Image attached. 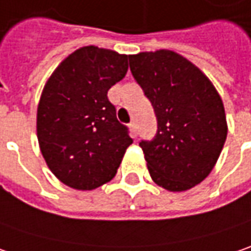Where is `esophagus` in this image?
<instances>
[{"mask_svg":"<svg viewBox=\"0 0 251 251\" xmlns=\"http://www.w3.org/2000/svg\"><path fill=\"white\" fill-rule=\"evenodd\" d=\"M129 129H130V132H132L133 136H137V127L135 122H130V124H129Z\"/></svg>","mask_w":251,"mask_h":251,"instance_id":"obj_1","label":"esophagus"}]
</instances>
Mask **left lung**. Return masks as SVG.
<instances>
[{
	"instance_id": "1",
	"label": "left lung",
	"mask_w": 251,
	"mask_h": 251,
	"mask_svg": "<svg viewBox=\"0 0 251 251\" xmlns=\"http://www.w3.org/2000/svg\"><path fill=\"white\" fill-rule=\"evenodd\" d=\"M130 71L154 108L157 133L142 140L151 180L171 192L203 181L224 149L227 124L211 80L173 50L129 56Z\"/></svg>"
}]
</instances>
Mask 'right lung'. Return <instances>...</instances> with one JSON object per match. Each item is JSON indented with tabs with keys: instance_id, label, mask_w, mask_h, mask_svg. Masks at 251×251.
<instances>
[{
	"instance_id": "1",
	"label": "right lung",
	"mask_w": 251,
	"mask_h": 251,
	"mask_svg": "<svg viewBox=\"0 0 251 251\" xmlns=\"http://www.w3.org/2000/svg\"><path fill=\"white\" fill-rule=\"evenodd\" d=\"M126 71V54L84 46L45 84L36 115L39 147L50 171L74 190H95L112 180L133 142L106 95Z\"/></svg>"
}]
</instances>
